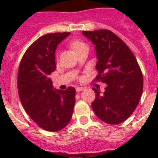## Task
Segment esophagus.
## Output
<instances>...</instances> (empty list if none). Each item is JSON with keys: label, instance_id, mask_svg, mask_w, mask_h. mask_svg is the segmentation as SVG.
Returning <instances> with one entry per match:
<instances>
[{"label": "esophagus", "instance_id": "1", "mask_svg": "<svg viewBox=\"0 0 158 158\" xmlns=\"http://www.w3.org/2000/svg\"><path fill=\"white\" fill-rule=\"evenodd\" d=\"M84 89V87H77L76 88V92H80V91H83Z\"/></svg>", "mask_w": 158, "mask_h": 158}]
</instances>
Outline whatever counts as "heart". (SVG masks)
Returning <instances> with one entry per match:
<instances>
[{"mask_svg": "<svg viewBox=\"0 0 158 158\" xmlns=\"http://www.w3.org/2000/svg\"><path fill=\"white\" fill-rule=\"evenodd\" d=\"M71 48L73 50H74L75 52H77L78 50H79L80 48L84 47V46H87L85 43H84L81 41H74L73 43H71Z\"/></svg>", "mask_w": 158, "mask_h": 158, "instance_id": "heart-1", "label": "heart"}]
</instances>
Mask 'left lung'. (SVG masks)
<instances>
[{"mask_svg": "<svg viewBox=\"0 0 158 158\" xmlns=\"http://www.w3.org/2000/svg\"><path fill=\"white\" fill-rule=\"evenodd\" d=\"M95 47L98 70L97 80L106 84L101 94L94 90L96 98L92 107L98 117L111 125L130 117L139 102L143 92V74L132 52L120 38L107 29L83 31Z\"/></svg>", "mask_w": 158, "mask_h": 158, "instance_id": "left-lung-1", "label": "left lung"}]
</instances>
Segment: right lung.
Here are the masks:
<instances>
[{
  "instance_id": "1",
  "label": "right lung",
  "mask_w": 158,
  "mask_h": 158,
  "mask_svg": "<svg viewBox=\"0 0 158 158\" xmlns=\"http://www.w3.org/2000/svg\"><path fill=\"white\" fill-rule=\"evenodd\" d=\"M70 33L42 36L28 48L18 73V92L24 110L42 129L62 130L70 121L75 104V89H54L50 74L56 68V47Z\"/></svg>"
}]
</instances>
